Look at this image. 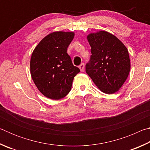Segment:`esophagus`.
Masks as SVG:
<instances>
[{"label": "esophagus", "mask_w": 150, "mask_h": 150, "mask_svg": "<svg viewBox=\"0 0 150 150\" xmlns=\"http://www.w3.org/2000/svg\"><path fill=\"white\" fill-rule=\"evenodd\" d=\"M79 68L81 71H84V68H85V64L83 63H81V64L79 66Z\"/></svg>", "instance_id": "34e87169"}]
</instances>
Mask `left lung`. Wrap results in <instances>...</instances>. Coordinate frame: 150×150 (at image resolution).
<instances>
[{"mask_svg":"<svg viewBox=\"0 0 150 150\" xmlns=\"http://www.w3.org/2000/svg\"><path fill=\"white\" fill-rule=\"evenodd\" d=\"M91 59L86 73L102 92L113 94L120 89L130 70L128 51L120 40L106 31L91 33Z\"/></svg>","mask_w":150,"mask_h":150,"instance_id":"left-lung-1","label":"left lung"}]
</instances>
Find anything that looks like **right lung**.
<instances>
[{"mask_svg": "<svg viewBox=\"0 0 150 150\" xmlns=\"http://www.w3.org/2000/svg\"><path fill=\"white\" fill-rule=\"evenodd\" d=\"M74 35L73 32H52L44 37L32 52V80L40 92L50 99L65 97L71 91L75 76L80 72L67 53Z\"/></svg>", "mask_w": 150, "mask_h": 150, "instance_id": "add662e5", "label": "right lung"}]
</instances>
